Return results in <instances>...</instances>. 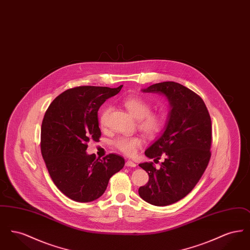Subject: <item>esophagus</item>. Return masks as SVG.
<instances>
[{
	"mask_svg": "<svg viewBox=\"0 0 250 250\" xmlns=\"http://www.w3.org/2000/svg\"><path fill=\"white\" fill-rule=\"evenodd\" d=\"M125 166L135 167H136V163H134V162H133V161H131V160H127V161L125 162Z\"/></svg>",
	"mask_w": 250,
	"mask_h": 250,
	"instance_id": "1",
	"label": "esophagus"
}]
</instances>
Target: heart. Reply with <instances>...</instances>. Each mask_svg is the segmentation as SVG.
<instances>
[{"label": "heart", "instance_id": "1", "mask_svg": "<svg viewBox=\"0 0 250 250\" xmlns=\"http://www.w3.org/2000/svg\"><path fill=\"white\" fill-rule=\"evenodd\" d=\"M123 105L136 119L138 126L148 137H155L163 129L166 122V116L161 111H151V103L140 95H129L123 100ZM110 107H105L99 113L98 122L101 127L107 124ZM143 144V140L138 136H123L117 138L114 142V147L127 155H134L139 147Z\"/></svg>", "mask_w": 250, "mask_h": 250}]
</instances>
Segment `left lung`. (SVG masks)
I'll use <instances>...</instances> for the list:
<instances>
[{"label":"left lung","instance_id":"1","mask_svg":"<svg viewBox=\"0 0 250 250\" xmlns=\"http://www.w3.org/2000/svg\"><path fill=\"white\" fill-rule=\"evenodd\" d=\"M143 91L166 95L171 107L166 130L145 151L147 157L164 161L159 168L153 162L139 165L149 175L139 188L141 198L166 206L185 198L202 178L211 158L212 122L202 97L182 84L164 82Z\"/></svg>","mask_w":250,"mask_h":250}]
</instances>
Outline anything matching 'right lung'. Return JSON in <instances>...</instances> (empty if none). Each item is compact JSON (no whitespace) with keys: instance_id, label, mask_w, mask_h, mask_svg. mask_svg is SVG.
Wrapping results in <instances>:
<instances>
[{"instance_id":"right-lung-1","label":"right lung","mask_w":250,"mask_h":250,"mask_svg":"<svg viewBox=\"0 0 250 250\" xmlns=\"http://www.w3.org/2000/svg\"><path fill=\"white\" fill-rule=\"evenodd\" d=\"M117 88L79 86L58 95L48 106L41 125V154L50 178L66 197L93 202L103 195L109 178L125 166V159L108 154L102 159L87 155L90 141H99L97 111Z\"/></svg>"}]
</instances>
